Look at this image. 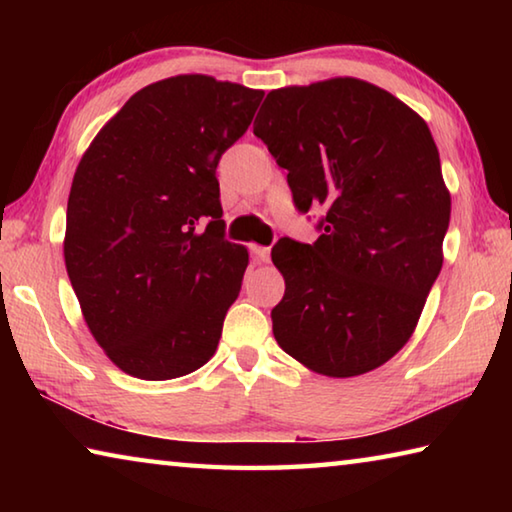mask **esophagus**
<instances>
[{
	"label": "esophagus",
	"mask_w": 512,
	"mask_h": 512,
	"mask_svg": "<svg viewBox=\"0 0 512 512\" xmlns=\"http://www.w3.org/2000/svg\"><path fill=\"white\" fill-rule=\"evenodd\" d=\"M250 253H253L255 262H259V264H266L268 259H271V248H266V246H250Z\"/></svg>",
	"instance_id": "obj_1"
}]
</instances>
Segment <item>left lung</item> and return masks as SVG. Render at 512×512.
<instances>
[{
    "label": "left lung",
    "instance_id": "1",
    "mask_svg": "<svg viewBox=\"0 0 512 512\" xmlns=\"http://www.w3.org/2000/svg\"><path fill=\"white\" fill-rule=\"evenodd\" d=\"M253 133L289 171L300 212L323 207L314 244L280 239V348L325 377L384 366L411 339L443 268L452 196L418 112L352 76L266 94Z\"/></svg>",
    "mask_w": 512,
    "mask_h": 512
}]
</instances>
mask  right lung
I'll return each mask as SVG.
<instances>
[{"label": "right lung", "mask_w": 512, "mask_h": 512, "mask_svg": "<svg viewBox=\"0 0 512 512\" xmlns=\"http://www.w3.org/2000/svg\"><path fill=\"white\" fill-rule=\"evenodd\" d=\"M262 90L178 74L135 92L76 167L65 266L85 323L126 375L164 381L212 359L248 248L223 239L216 164Z\"/></svg>", "instance_id": "add662e5"}]
</instances>
